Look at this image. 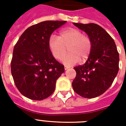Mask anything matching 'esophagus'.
I'll return each instance as SVG.
<instances>
[{"instance_id":"esophagus-1","label":"esophagus","mask_w":126,"mask_h":126,"mask_svg":"<svg viewBox=\"0 0 126 126\" xmlns=\"http://www.w3.org/2000/svg\"><path fill=\"white\" fill-rule=\"evenodd\" d=\"M64 68H65V70H67V69H68V68H69V66H64Z\"/></svg>"}]
</instances>
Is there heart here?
<instances>
[{
    "label": "heart",
    "mask_w": 126,
    "mask_h": 126,
    "mask_svg": "<svg viewBox=\"0 0 126 126\" xmlns=\"http://www.w3.org/2000/svg\"><path fill=\"white\" fill-rule=\"evenodd\" d=\"M48 48L52 56L57 60H63L66 65H74L85 62L88 59L92 50V38L81 30L70 27L62 30L58 36L51 35L48 40Z\"/></svg>",
    "instance_id": "1"
}]
</instances>
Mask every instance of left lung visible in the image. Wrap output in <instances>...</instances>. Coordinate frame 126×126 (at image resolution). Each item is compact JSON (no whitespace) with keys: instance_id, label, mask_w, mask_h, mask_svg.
I'll return each mask as SVG.
<instances>
[{"instance_id":"left-lung-1","label":"left lung","mask_w":126,"mask_h":126,"mask_svg":"<svg viewBox=\"0 0 126 126\" xmlns=\"http://www.w3.org/2000/svg\"><path fill=\"white\" fill-rule=\"evenodd\" d=\"M92 38V52L84 65L74 67L76 76L72 82L76 93L84 98L104 94L119 72V54L114 40L100 25L73 23Z\"/></svg>"}]
</instances>
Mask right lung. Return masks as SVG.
Masks as SVG:
<instances>
[{"label": "right lung", "mask_w": 126, "mask_h": 126, "mask_svg": "<svg viewBox=\"0 0 126 126\" xmlns=\"http://www.w3.org/2000/svg\"><path fill=\"white\" fill-rule=\"evenodd\" d=\"M66 21H44L24 31L13 52L11 70L15 84L25 97L43 100L54 92L56 80L64 66L50 53L48 40L56 29Z\"/></svg>", "instance_id": "obj_1"}]
</instances>
